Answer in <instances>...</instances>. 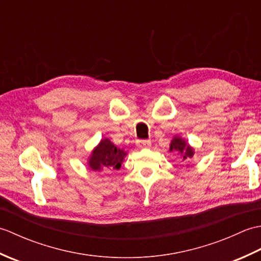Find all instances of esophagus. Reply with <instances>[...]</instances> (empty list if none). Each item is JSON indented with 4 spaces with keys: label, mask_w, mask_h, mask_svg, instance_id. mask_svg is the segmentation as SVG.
<instances>
[{
    "label": "esophagus",
    "mask_w": 261,
    "mask_h": 261,
    "mask_svg": "<svg viewBox=\"0 0 261 261\" xmlns=\"http://www.w3.org/2000/svg\"><path fill=\"white\" fill-rule=\"evenodd\" d=\"M137 146L140 149H146V148H150L151 146V141L150 140H138L137 141Z\"/></svg>",
    "instance_id": "esophagus-1"
}]
</instances>
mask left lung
Returning a JSON list of instances; mask_svg holds the SVG:
<instances>
[{"instance_id":"1","label":"left lung","mask_w":261,"mask_h":261,"mask_svg":"<svg viewBox=\"0 0 261 261\" xmlns=\"http://www.w3.org/2000/svg\"><path fill=\"white\" fill-rule=\"evenodd\" d=\"M170 151H178L182 154V159L186 160L188 158H192L193 157V149L186 145V142L180 139V138L176 137L175 139L171 141L170 143Z\"/></svg>"}]
</instances>
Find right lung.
I'll return each instance as SVG.
<instances>
[{"label": "right lung", "instance_id": "obj_1", "mask_svg": "<svg viewBox=\"0 0 261 261\" xmlns=\"http://www.w3.org/2000/svg\"><path fill=\"white\" fill-rule=\"evenodd\" d=\"M124 156L125 152L116 148L109 139H102L98 147L93 151L88 165L95 171L102 169H119Z\"/></svg>", "mask_w": 261, "mask_h": 261}]
</instances>
